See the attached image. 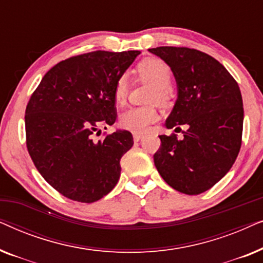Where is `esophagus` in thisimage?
I'll use <instances>...</instances> for the list:
<instances>
[{"instance_id": "1", "label": "esophagus", "mask_w": 263, "mask_h": 263, "mask_svg": "<svg viewBox=\"0 0 263 263\" xmlns=\"http://www.w3.org/2000/svg\"><path fill=\"white\" fill-rule=\"evenodd\" d=\"M142 134H140V133H134V134H133V138H134V141L135 142H138V141H140V140L142 139Z\"/></svg>"}]
</instances>
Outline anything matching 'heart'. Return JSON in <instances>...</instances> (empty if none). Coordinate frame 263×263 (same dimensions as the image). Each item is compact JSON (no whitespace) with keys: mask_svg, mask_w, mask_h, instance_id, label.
<instances>
[{"mask_svg":"<svg viewBox=\"0 0 263 263\" xmlns=\"http://www.w3.org/2000/svg\"><path fill=\"white\" fill-rule=\"evenodd\" d=\"M136 73L142 81L154 86V91L151 97L152 102L166 104L170 99L171 89L170 82L172 79V70L170 66L163 60L149 57L141 61L136 67ZM129 95V80L125 75H122L115 82L114 100L117 105H124ZM158 112L153 106H140L125 111L120 118V124L123 129L141 133L151 123L156 122Z\"/></svg>","mask_w":263,"mask_h":263,"instance_id":"obj_1","label":"heart"}]
</instances>
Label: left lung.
I'll list each match as a JSON object with an SVG mask.
<instances>
[{"label":"left lung","mask_w":263,"mask_h":263,"mask_svg":"<svg viewBox=\"0 0 263 263\" xmlns=\"http://www.w3.org/2000/svg\"><path fill=\"white\" fill-rule=\"evenodd\" d=\"M170 66L178 98L166 128L186 125L183 138L160 135L154 165L168 185L197 195L220 181L238 156L243 133L239 86L213 57L184 46L148 49Z\"/></svg>","instance_id":"1"}]
</instances>
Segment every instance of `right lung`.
Returning a JSON list of instances; mask_svg holds the SVG:
<instances>
[{
  "instance_id": "right-lung-1",
  "label": "right lung",
  "mask_w": 263,
  "mask_h": 263,
  "mask_svg": "<svg viewBox=\"0 0 263 263\" xmlns=\"http://www.w3.org/2000/svg\"><path fill=\"white\" fill-rule=\"evenodd\" d=\"M140 51H92L53 66L25 111L26 146L43 178L60 194L91 203L109 194L121 175V158L134 140L127 130L105 134L116 121L115 82Z\"/></svg>"
}]
</instances>
